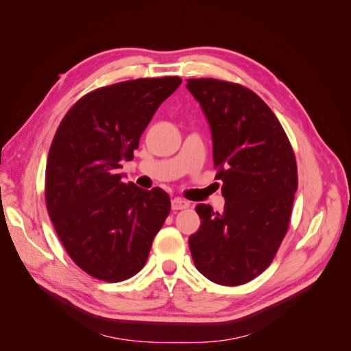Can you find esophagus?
I'll use <instances>...</instances> for the list:
<instances>
[{
  "label": "esophagus",
  "instance_id": "esophagus-1",
  "mask_svg": "<svg viewBox=\"0 0 351 351\" xmlns=\"http://www.w3.org/2000/svg\"><path fill=\"white\" fill-rule=\"evenodd\" d=\"M171 208H173V210L186 209V208H189V202H186V200H183V199H180V197H174V199L171 200Z\"/></svg>",
  "mask_w": 351,
  "mask_h": 351
}]
</instances>
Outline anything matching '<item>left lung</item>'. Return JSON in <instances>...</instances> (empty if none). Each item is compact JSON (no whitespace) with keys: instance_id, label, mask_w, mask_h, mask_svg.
Returning a JSON list of instances; mask_svg holds the SVG:
<instances>
[{"instance_id":"8db88e82","label":"left lung","mask_w":351,"mask_h":351,"mask_svg":"<svg viewBox=\"0 0 351 351\" xmlns=\"http://www.w3.org/2000/svg\"><path fill=\"white\" fill-rule=\"evenodd\" d=\"M210 127L215 178L224 210L200 204L189 237L197 271L212 282L241 285L267 269L289 230L297 165L282 125L256 93L237 83L189 79Z\"/></svg>"}]
</instances>
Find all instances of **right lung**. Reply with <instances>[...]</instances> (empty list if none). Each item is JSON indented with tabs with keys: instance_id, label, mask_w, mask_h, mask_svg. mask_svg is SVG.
Here are the masks:
<instances>
[{
	"instance_id": "right-lung-1",
	"label": "right lung",
	"mask_w": 351,
	"mask_h": 351,
	"mask_svg": "<svg viewBox=\"0 0 351 351\" xmlns=\"http://www.w3.org/2000/svg\"><path fill=\"white\" fill-rule=\"evenodd\" d=\"M180 84L173 76L99 88L58 125L47 161V208L69 256L93 278L120 282L139 272L169 214L162 189L124 183L119 169Z\"/></svg>"
}]
</instances>
